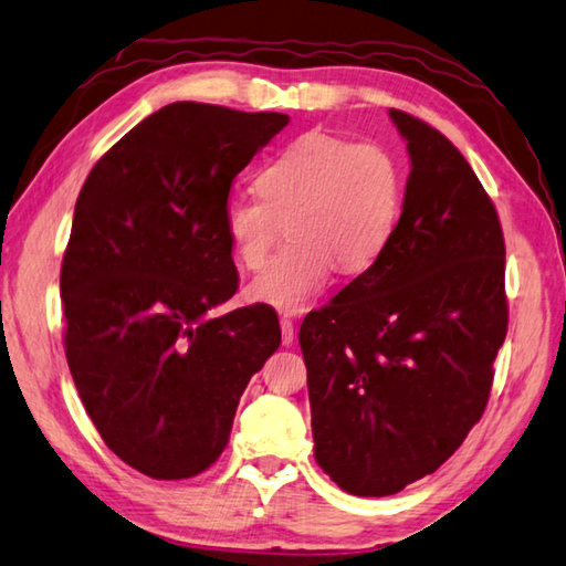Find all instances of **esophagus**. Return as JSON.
<instances>
[{
	"label": "esophagus",
	"instance_id": "obj_1",
	"mask_svg": "<svg viewBox=\"0 0 566 566\" xmlns=\"http://www.w3.org/2000/svg\"><path fill=\"white\" fill-rule=\"evenodd\" d=\"M280 328H282V345L290 347L294 343V321L290 314H284L280 318Z\"/></svg>",
	"mask_w": 566,
	"mask_h": 566
}]
</instances>
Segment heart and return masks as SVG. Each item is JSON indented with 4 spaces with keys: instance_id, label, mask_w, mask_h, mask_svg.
<instances>
[{
    "instance_id": "obj_1",
    "label": "heart",
    "mask_w": 566,
    "mask_h": 566,
    "mask_svg": "<svg viewBox=\"0 0 566 566\" xmlns=\"http://www.w3.org/2000/svg\"><path fill=\"white\" fill-rule=\"evenodd\" d=\"M258 197H233L223 231L245 270H262L284 223L292 240L248 298L298 311L331 274H363L387 250L401 203V172L387 148L326 130L294 138L255 177Z\"/></svg>"
}]
</instances>
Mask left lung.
I'll return each mask as SVG.
<instances>
[{"mask_svg":"<svg viewBox=\"0 0 566 566\" xmlns=\"http://www.w3.org/2000/svg\"><path fill=\"white\" fill-rule=\"evenodd\" d=\"M411 175L367 272L298 331L316 462L355 496H391L454 454L482 418L506 338V245L464 155L389 109Z\"/></svg>","mask_w":566,"mask_h":566,"instance_id":"1","label":"left lung"}]
</instances>
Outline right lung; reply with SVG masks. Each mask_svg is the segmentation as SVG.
I'll return each instance as SVG.
<instances>
[{
	"label": "right lung",
	"mask_w": 566,
	"mask_h": 566,
	"mask_svg": "<svg viewBox=\"0 0 566 566\" xmlns=\"http://www.w3.org/2000/svg\"><path fill=\"white\" fill-rule=\"evenodd\" d=\"M286 124L167 104L80 191L60 270L65 355L106 448L140 474L189 479L219 460L250 377L282 343L268 304L211 308L238 290L228 191Z\"/></svg>",
	"instance_id": "add662e5"
}]
</instances>
